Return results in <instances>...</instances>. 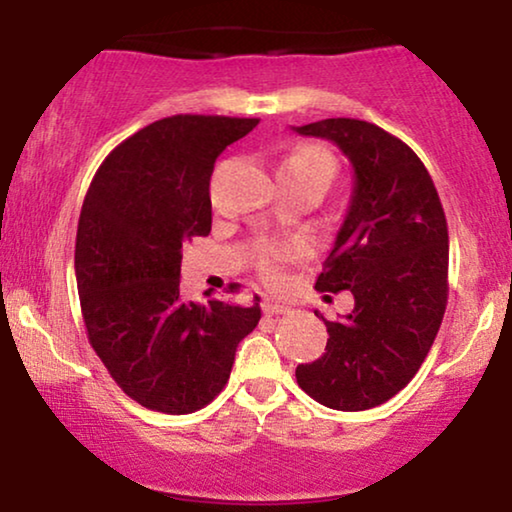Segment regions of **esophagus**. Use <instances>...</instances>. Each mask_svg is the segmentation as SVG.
Wrapping results in <instances>:
<instances>
[{"instance_id": "34e87169", "label": "esophagus", "mask_w": 512, "mask_h": 512, "mask_svg": "<svg viewBox=\"0 0 512 512\" xmlns=\"http://www.w3.org/2000/svg\"><path fill=\"white\" fill-rule=\"evenodd\" d=\"M263 312L268 314V317H282V314H291L293 310H291L289 305L277 303V300H265V303H263Z\"/></svg>"}]
</instances>
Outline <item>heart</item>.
I'll use <instances>...</instances> for the list:
<instances>
[{
    "label": "heart",
    "instance_id": "b5f03b06",
    "mask_svg": "<svg viewBox=\"0 0 512 512\" xmlns=\"http://www.w3.org/2000/svg\"><path fill=\"white\" fill-rule=\"evenodd\" d=\"M279 167H286V170H296V172H303V174H314V177H324L328 184H331L333 174H335V163L328 156L326 151L317 149V146H296L289 156L282 160V165ZM293 256V251H286V249H272L265 254L263 258V275L272 279L279 277V265L284 261H289Z\"/></svg>",
    "mask_w": 512,
    "mask_h": 512
}]
</instances>
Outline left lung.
<instances>
[{
  "label": "left lung",
  "mask_w": 512,
  "mask_h": 512,
  "mask_svg": "<svg viewBox=\"0 0 512 512\" xmlns=\"http://www.w3.org/2000/svg\"><path fill=\"white\" fill-rule=\"evenodd\" d=\"M333 142L352 163L345 221L317 291H352L354 310L324 319L321 359L300 363L298 387L333 410L359 412L396 396L422 366L447 305L450 237L438 191L417 153L377 125L326 118L293 128Z\"/></svg>",
  "instance_id": "1"
}]
</instances>
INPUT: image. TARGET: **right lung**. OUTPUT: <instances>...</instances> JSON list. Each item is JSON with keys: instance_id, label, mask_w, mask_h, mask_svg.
Here are the masks:
<instances>
[{"instance_id": "obj_1", "label": "right lung", "mask_w": 512, "mask_h": 512, "mask_svg": "<svg viewBox=\"0 0 512 512\" xmlns=\"http://www.w3.org/2000/svg\"><path fill=\"white\" fill-rule=\"evenodd\" d=\"M256 125L193 114L146 125L104 158L83 200L74 268L88 340L149 410L188 415L214 401L261 319L258 296L242 307L179 293L181 247L212 230L216 158Z\"/></svg>"}]
</instances>
